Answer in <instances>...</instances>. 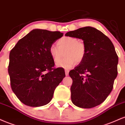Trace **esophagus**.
Masks as SVG:
<instances>
[{"label":"esophagus","instance_id":"obj_1","mask_svg":"<svg viewBox=\"0 0 125 125\" xmlns=\"http://www.w3.org/2000/svg\"><path fill=\"white\" fill-rule=\"evenodd\" d=\"M69 70H67V69H65V75H66V76H68V74H69Z\"/></svg>","mask_w":125,"mask_h":125}]
</instances>
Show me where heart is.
I'll return each mask as SVG.
<instances>
[{
	"mask_svg": "<svg viewBox=\"0 0 125 125\" xmlns=\"http://www.w3.org/2000/svg\"><path fill=\"white\" fill-rule=\"evenodd\" d=\"M63 52L65 53L66 57L57 63V66L69 68L76 62L79 64L83 61L85 56L86 46L84 42L79 41L77 38L65 36L58 40L57 45L52 44L49 48L50 54L55 62L61 59Z\"/></svg>",
	"mask_w": 125,
	"mask_h": 125,
	"instance_id": "obj_1",
	"label": "heart"
}]
</instances>
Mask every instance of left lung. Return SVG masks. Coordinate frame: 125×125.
<instances>
[{"mask_svg": "<svg viewBox=\"0 0 125 125\" xmlns=\"http://www.w3.org/2000/svg\"><path fill=\"white\" fill-rule=\"evenodd\" d=\"M65 36L82 39L86 46L84 59L69 73L73 79L72 102L82 108L98 106L112 91L118 75V57L114 45L101 31L89 26Z\"/></svg>", "mask_w": 125, "mask_h": 125, "instance_id": "8db88e82", "label": "left lung"}]
</instances>
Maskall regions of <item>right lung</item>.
I'll use <instances>...</instances> for the list:
<instances>
[{
	"mask_svg": "<svg viewBox=\"0 0 125 125\" xmlns=\"http://www.w3.org/2000/svg\"><path fill=\"white\" fill-rule=\"evenodd\" d=\"M63 33L34 29L10 51L8 73L14 94L24 105L42 106L50 102L65 77L62 68H54L50 47Z\"/></svg>",
	"mask_w": 125,
	"mask_h": 125,
	"instance_id": "1",
	"label": "right lung"
}]
</instances>
